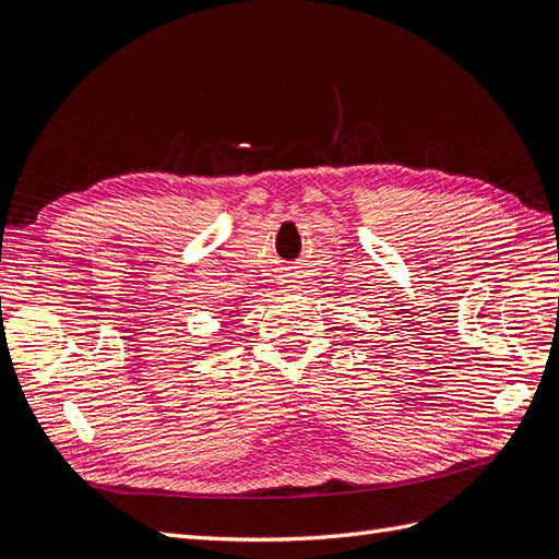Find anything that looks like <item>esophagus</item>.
I'll list each match as a JSON object with an SVG mask.
<instances>
[{
	"label": "esophagus",
	"instance_id": "34e87169",
	"mask_svg": "<svg viewBox=\"0 0 559 559\" xmlns=\"http://www.w3.org/2000/svg\"><path fill=\"white\" fill-rule=\"evenodd\" d=\"M281 283H283V288H297V281H293V278H283Z\"/></svg>",
	"mask_w": 559,
	"mask_h": 559
}]
</instances>
